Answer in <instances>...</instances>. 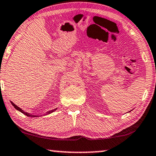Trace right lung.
Listing matches in <instances>:
<instances>
[{"instance_id":"add662e5","label":"right lung","mask_w":156,"mask_h":156,"mask_svg":"<svg viewBox=\"0 0 156 156\" xmlns=\"http://www.w3.org/2000/svg\"><path fill=\"white\" fill-rule=\"evenodd\" d=\"M11 103H12V105H13V106H14V107H15V109H17V110H19V111H20V112H22V113H23V114H24V115H27V116H29V117H37V116H36V115H30V114H29V113H27V112H24V111H23V110H22V109H21V108H20L19 107H17V106L16 105H15L14 104V103H13L12 102H11ZM56 109H54V110H51V111H49V112H48V113H47V114H50V113H51V112H53V111H54V110H55Z\"/></svg>"}]
</instances>
